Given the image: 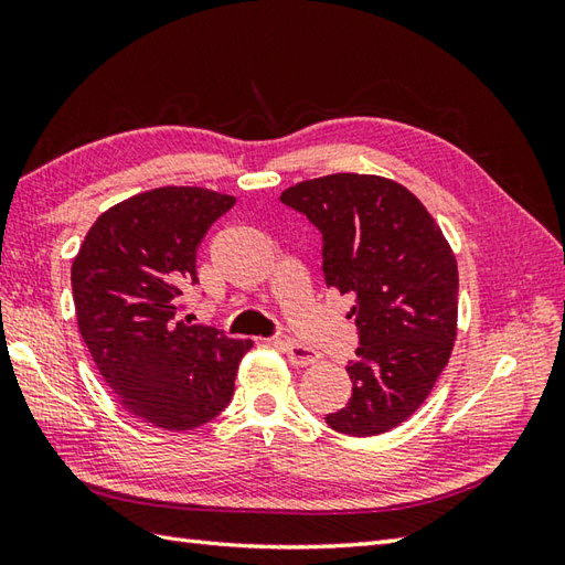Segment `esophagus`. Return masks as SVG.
Returning a JSON list of instances; mask_svg holds the SVG:
<instances>
[{
  "instance_id": "34e87169",
  "label": "esophagus",
  "mask_w": 565,
  "mask_h": 565,
  "mask_svg": "<svg viewBox=\"0 0 565 565\" xmlns=\"http://www.w3.org/2000/svg\"><path fill=\"white\" fill-rule=\"evenodd\" d=\"M281 347H284V352H286V356H289V362L294 366H310L320 359V354L316 350H310V347L296 342V340H284Z\"/></svg>"
}]
</instances>
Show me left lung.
<instances>
[{"label":"left lung","mask_w":565,"mask_h":565,"mask_svg":"<svg viewBox=\"0 0 565 565\" xmlns=\"http://www.w3.org/2000/svg\"><path fill=\"white\" fill-rule=\"evenodd\" d=\"M281 201L322 235V274L354 296L352 398L326 419L352 437L405 423L447 366L459 316V269L429 211L376 174H328L289 186Z\"/></svg>","instance_id":"left-lung-1"}]
</instances>
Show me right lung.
Here are the masks:
<instances>
[{
  "label": "right lung",
  "instance_id": "obj_1",
  "mask_svg": "<svg viewBox=\"0 0 565 565\" xmlns=\"http://www.w3.org/2000/svg\"><path fill=\"white\" fill-rule=\"evenodd\" d=\"M233 206V196L201 186L150 189L102 213L72 262L82 340L142 423L194 429L233 398L252 342L179 318V296L199 284L201 239Z\"/></svg>",
  "mask_w": 565,
  "mask_h": 565
}]
</instances>
